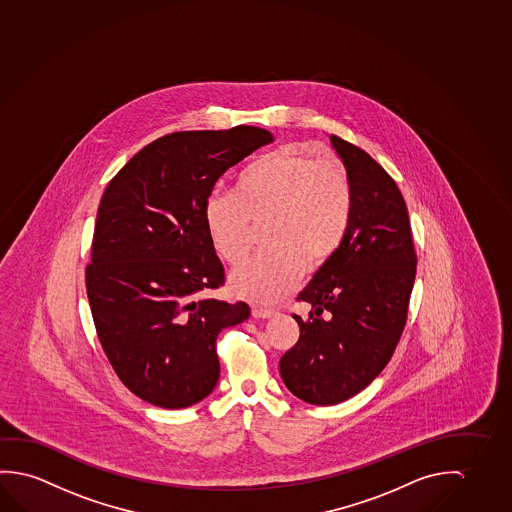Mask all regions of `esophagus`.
Returning a JSON list of instances; mask_svg holds the SVG:
<instances>
[{"mask_svg": "<svg viewBox=\"0 0 512 512\" xmlns=\"http://www.w3.org/2000/svg\"><path fill=\"white\" fill-rule=\"evenodd\" d=\"M276 315L274 309L261 308V306H252V317L254 318H270Z\"/></svg>", "mask_w": 512, "mask_h": 512, "instance_id": "esophagus-1", "label": "esophagus"}]
</instances>
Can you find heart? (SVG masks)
Masks as SVG:
<instances>
[{
	"mask_svg": "<svg viewBox=\"0 0 512 512\" xmlns=\"http://www.w3.org/2000/svg\"><path fill=\"white\" fill-rule=\"evenodd\" d=\"M352 187L343 167L277 149L245 167L235 194H213L204 220L211 242L236 265L251 251L252 224L263 226L265 251L229 276L231 290L252 301L274 302L299 281L304 263L318 267L333 256L349 229Z\"/></svg>",
	"mask_w": 512,
	"mask_h": 512,
	"instance_id": "1",
	"label": "heart"
}]
</instances>
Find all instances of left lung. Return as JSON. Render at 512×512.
<instances>
[{
  "label": "left lung",
  "instance_id": "8db88e82",
  "mask_svg": "<svg viewBox=\"0 0 512 512\" xmlns=\"http://www.w3.org/2000/svg\"><path fill=\"white\" fill-rule=\"evenodd\" d=\"M352 187L345 238L297 301L301 336L279 361L293 395L333 406L365 390L390 363L406 327L416 251L406 201L395 179L361 147L331 135Z\"/></svg>",
  "mask_w": 512,
  "mask_h": 512
}]
</instances>
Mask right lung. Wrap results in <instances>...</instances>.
Masks as SVG:
<instances>
[{
    "mask_svg": "<svg viewBox=\"0 0 512 512\" xmlns=\"http://www.w3.org/2000/svg\"><path fill=\"white\" fill-rule=\"evenodd\" d=\"M274 142L256 126L174 131L140 149L101 197L85 268L99 343L122 384L153 406L181 409L219 381L215 340L249 318L224 284L204 220L224 172Z\"/></svg>",
    "mask_w": 512,
    "mask_h": 512,
    "instance_id": "1",
    "label": "right lung"
}]
</instances>
